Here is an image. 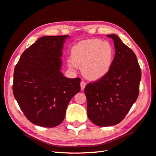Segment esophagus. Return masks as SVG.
I'll use <instances>...</instances> for the list:
<instances>
[{
    "label": "esophagus",
    "mask_w": 156,
    "mask_h": 156,
    "mask_svg": "<svg viewBox=\"0 0 156 156\" xmlns=\"http://www.w3.org/2000/svg\"><path fill=\"white\" fill-rule=\"evenodd\" d=\"M86 85H87V83H86L85 82L81 81V82H80V87H81V90H84L85 87H86Z\"/></svg>",
    "instance_id": "obj_1"
}]
</instances>
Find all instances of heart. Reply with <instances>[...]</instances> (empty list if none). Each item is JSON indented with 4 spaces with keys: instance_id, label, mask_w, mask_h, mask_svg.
<instances>
[{
    "instance_id": "obj_1",
    "label": "heart",
    "mask_w": 156,
    "mask_h": 156,
    "mask_svg": "<svg viewBox=\"0 0 156 156\" xmlns=\"http://www.w3.org/2000/svg\"><path fill=\"white\" fill-rule=\"evenodd\" d=\"M113 59L114 50L108 42L89 39L73 46L68 66L71 69L82 66L81 71L85 78L98 80L110 71Z\"/></svg>"
}]
</instances>
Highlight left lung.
I'll list each match as a JSON object with an SVG mask.
<instances>
[{
    "mask_svg": "<svg viewBox=\"0 0 156 156\" xmlns=\"http://www.w3.org/2000/svg\"><path fill=\"white\" fill-rule=\"evenodd\" d=\"M112 39L115 54L110 71L100 80L84 88L89 119L100 127L119 123L136 101L141 72L137 59L117 35Z\"/></svg>",
    "mask_w": 156,
    "mask_h": 156,
    "instance_id": "obj_1",
    "label": "left lung"
}]
</instances>
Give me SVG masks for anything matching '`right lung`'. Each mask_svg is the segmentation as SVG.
I'll use <instances>...</instances> for the list:
<instances>
[{
    "instance_id": "1",
    "label": "right lung",
    "mask_w": 156,
    "mask_h": 156,
    "mask_svg": "<svg viewBox=\"0 0 156 156\" xmlns=\"http://www.w3.org/2000/svg\"><path fill=\"white\" fill-rule=\"evenodd\" d=\"M69 35L44 36L23 53L13 75L12 91L32 123L54 127L64 121L72 98L80 90V78L60 72L62 49Z\"/></svg>"
}]
</instances>
